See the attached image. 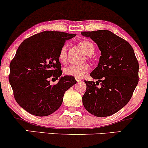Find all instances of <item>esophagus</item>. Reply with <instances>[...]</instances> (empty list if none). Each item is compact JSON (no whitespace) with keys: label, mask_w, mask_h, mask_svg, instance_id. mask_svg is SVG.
<instances>
[{"label":"esophagus","mask_w":148,"mask_h":148,"mask_svg":"<svg viewBox=\"0 0 148 148\" xmlns=\"http://www.w3.org/2000/svg\"><path fill=\"white\" fill-rule=\"evenodd\" d=\"M76 81H77V82H80L81 81V79H76Z\"/></svg>","instance_id":"1"}]
</instances>
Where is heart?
Wrapping results in <instances>:
<instances>
[{"mask_svg":"<svg viewBox=\"0 0 148 148\" xmlns=\"http://www.w3.org/2000/svg\"><path fill=\"white\" fill-rule=\"evenodd\" d=\"M83 51L88 56H90L94 52V46L91 42L88 40H83L79 43ZM67 56V45L64 44L60 49L58 58L61 63H65ZM89 70V66L87 64L83 65H72L66 67L64 70V72L66 75L72 76L76 79H81Z\"/></svg>","mask_w":148,"mask_h":148,"instance_id":"obj_1","label":"heart"}]
</instances>
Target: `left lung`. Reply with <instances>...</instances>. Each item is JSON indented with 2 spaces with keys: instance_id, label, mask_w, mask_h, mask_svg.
<instances>
[{
  "instance_id": "left-lung-1",
  "label": "left lung",
  "mask_w": 148,
  "mask_h": 148,
  "mask_svg": "<svg viewBox=\"0 0 148 148\" xmlns=\"http://www.w3.org/2000/svg\"><path fill=\"white\" fill-rule=\"evenodd\" d=\"M97 44L101 56L90 74L94 81H85L83 104L98 117L112 115L130 100L138 82V62L127 40L108 30L82 32Z\"/></svg>"
}]
</instances>
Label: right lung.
<instances>
[{"label": "right lung", "instance_id": "obj_1", "mask_svg": "<svg viewBox=\"0 0 148 148\" xmlns=\"http://www.w3.org/2000/svg\"><path fill=\"white\" fill-rule=\"evenodd\" d=\"M76 34L45 31L23 40L10 65L9 81L15 100L32 114L45 116L56 111L63 96L76 81L72 76H61L58 55L67 40ZM50 77L59 79L54 86Z\"/></svg>", "mask_w": 148, "mask_h": 148}]
</instances>
